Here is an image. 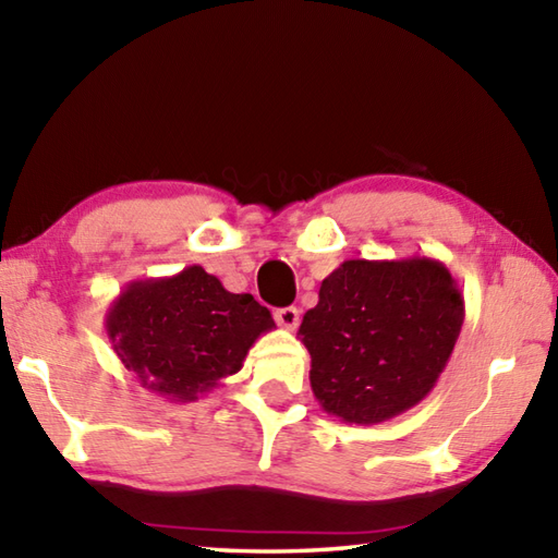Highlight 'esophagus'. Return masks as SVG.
Segmentation results:
<instances>
[{
    "instance_id": "esophagus-1",
    "label": "esophagus",
    "mask_w": 558,
    "mask_h": 558,
    "mask_svg": "<svg viewBox=\"0 0 558 558\" xmlns=\"http://www.w3.org/2000/svg\"><path fill=\"white\" fill-rule=\"evenodd\" d=\"M276 322H278V326H282V329L294 331L300 326V310L298 307L276 310Z\"/></svg>"
}]
</instances>
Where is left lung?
I'll list each match as a JSON object with an SVG mask.
<instances>
[{
  "label": "left lung",
  "mask_w": 558,
  "mask_h": 558,
  "mask_svg": "<svg viewBox=\"0 0 558 558\" xmlns=\"http://www.w3.org/2000/svg\"><path fill=\"white\" fill-rule=\"evenodd\" d=\"M462 322V290L442 260H343L298 331L316 401L355 425L413 409L442 375Z\"/></svg>",
  "instance_id": "obj_1"
}]
</instances>
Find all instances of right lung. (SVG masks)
Instances as JSON below:
<instances>
[{"label": "right lung", "instance_id": "obj_1", "mask_svg": "<svg viewBox=\"0 0 558 558\" xmlns=\"http://www.w3.org/2000/svg\"><path fill=\"white\" fill-rule=\"evenodd\" d=\"M276 329L251 294H234L203 266L130 280L106 312V333L140 387L189 403L242 369L260 336Z\"/></svg>", "mask_w": 558, "mask_h": 558}]
</instances>
